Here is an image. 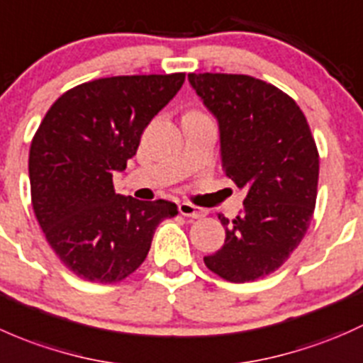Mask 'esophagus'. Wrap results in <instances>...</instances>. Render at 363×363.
I'll use <instances>...</instances> for the list:
<instances>
[{
	"instance_id": "34e87169",
	"label": "esophagus",
	"mask_w": 363,
	"mask_h": 363,
	"mask_svg": "<svg viewBox=\"0 0 363 363\" xmlns=\"http://www.w3.org/2000/svg\"><path fill=\"white\" fill-rule=\"evenodd\" d=\"M178 211H180L183 216H189V218H201V216L206 215V209L194 206V204H190V203L178 204Z\"/></svg>"
}]
</instances>
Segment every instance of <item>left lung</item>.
Here are the masks:
<instances>
[{
    "mask_svg": "<svg viewBox=\"0 0 363 363\" xmlns=\"http://www.w3.org/2000/svg\"><path fill=\"white\" fill-rule=\"evenodd\" d=\"M189 82L218 122L223 171L246 190L233 222L218 215L225 242L204 264L227 281H255L285 262L308 230L318 150L301 108L274 85L225 73H190Z\"/></svg>",
    "mask_w": 363,
    "mask_h": 363,
    "instance_id": "8db88e82",
    "label": "left lung"
}]
</instances>
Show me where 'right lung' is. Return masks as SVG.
I'll return each mask as SVG.
<instances>
[{"instance_id":"add662e5","label":"right lung","mask_w":363,"mask_h":363,"mask_svg":"<svg viewBox=\"0 0 363 363\" xmlns=\"http://www.w3.org/2000/svg\"><path fill=\"white\" fill-rule=\"evenodd\" d=\"M185 73L110 77L65 92L29 150L33 209L48 245L80 278L115 283L147 259L152 238L178 208L115 194L113 174L136 154L152 118Z\"/></svg>"}]
</instances>
